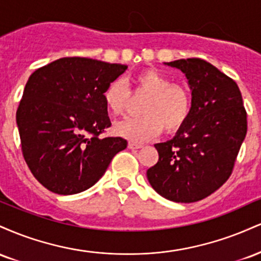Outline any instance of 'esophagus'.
<instances>
[{"instance_id":"esophagus-1","label":"esophagus","mask_w":261,"mask_h":261,"mask_svg":"<svg viewBox=\"0 0 261 261\" xmlns=\"http://www.w3.org/2000/svg\"><path fill=\"white\" fill-rule=\"evenodd\" d=\"M127 147L130 149H139L142 147V145H141V143H136V142H128Z\"/></svg>"}]
</instances>
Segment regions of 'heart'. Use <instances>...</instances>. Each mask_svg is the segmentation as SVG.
<instances>
[{
  "instance_id": "1",
  "label": "heart",
  "mask_w": 261,
  "mask_h": 261,
  "mask_svg": "<svg viewBox=\"0 0 261 261\" xmlns=\"http://www.w3.org/2000/svg\"><path fill=\"white\" fill-rule=\"evenodd\" d=\"M128 88L120 80H114L103 92L108 112L121 116L130 108L134 98L145 97L141 104L142 115L118 122L114 133L125 139L143 142L158 136L163 128L173 134L184 126L193 110L191 93L185 86L172 83V80L160 71L147 68L135 74Z\"/></svg>"
}]
</instances>
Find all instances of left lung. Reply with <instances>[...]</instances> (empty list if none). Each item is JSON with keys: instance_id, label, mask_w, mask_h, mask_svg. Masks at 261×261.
<instances>
[{"instance_id": "obj_1", "label": "left lung", "mask_w": 261, "mask_h": 261, "mask_svg": "<svg viewBox=\"0 0 261 261\" xmlns=\"http://www.w3.org/2000/svg\"><path fill=\"white\" fill-rule=\"evenodd\" d=\"M166 65L187 76L193 110L172 140L154 145L160 158L147 179L170 201L195 202L232 174L247 135V112L237 83L210 62L181 59Z\"/></svg>"}]
</instances>
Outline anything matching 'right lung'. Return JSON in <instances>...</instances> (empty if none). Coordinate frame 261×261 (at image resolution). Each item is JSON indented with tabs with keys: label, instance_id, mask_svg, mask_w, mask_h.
I'll list each match as a JSON object with an SVG mask.
<instances>
[{
	"label": "right lung",
	"instance_id": "right-lung-1",
	"mask_svg": "<svg viewBox=\"0 0 261 261\" xmlns=\"http://www.w3.org/2000/svg\"><path fill=\"white\" fill-rule=\"evenodd\" d=\"M126 68L62 58L31 74L16 119L25 163L47 190L59 195L87 190L126 148L121 137H100L112 125L103 92Z\"/></svg>",
	"mask_w": 261,
	"mask_h": 261
}]
</instances>
